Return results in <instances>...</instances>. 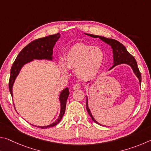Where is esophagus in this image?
<instances>
[{"instance_id": "34e87169", "label": "esophagus", "mask_w": 151, "mask_h": 151, "mask_svg": "<svg viewBox=\"0 0 151 151\" xmlns=\"http://www.w3.org/2000/svg\"><path fill=\"white\" fill-rule=\"evenodd\" d=\"M81 87V86L80 84H79V83H76V84H75V85H74L73 89H74V90H76V89L80 88Z\"/></svg>"}]
</instances>
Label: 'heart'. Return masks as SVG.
Segmentation results:
<instances>
[{"label":"heart","mask_w":151,"mask_h":151,"mask_svg":"<svg viewBox=\"0 0 151 151\" xmlns=\"http://www.w3.org/2000/svg\"><path fill=\"white\" fill-rule=\"evenodd\" d=\"M105 60L104 51L101 48L84 44H78L70 48L65 57V64L69 69L76 70L78 78L83 80L93 78L100 70ZM62 72L68 71L63 64Z\"/></svg>","instance_id":"1"}]
</instances>
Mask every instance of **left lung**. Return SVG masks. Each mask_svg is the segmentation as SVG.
Wrapping results in <instances>:
<instances>
[{
    "label": "left lung",
    "instance_id": "obj_1",
    "mask_svg": "<svg viewBox=\"0 0 151 151\" xmlns=\"http://www.w3.org/2000/svg\"><path fill=\"white\" fill-rule=\"evenodd\" d=\"M88 36H90L91 37L93 38H99L101 40L105 42L107 44L111 45V48H112V51H113V58H114V65L110 68L109 70L112 69V68H114V66L121 64H127L131 66L132 69L133 70L134 73L136 75V76L138 77L140 82V84L141 83V75L139 71V68L137 66V63L135 58L132 55H131L130 53L128 52L127 48H125L124 46L121 44V42L117 41V40L112 39H107L106 37H101V36H97L94 35H90V34H86ZM86 110H87L88 113L89 115L91 116L92 120L94 121L96 123L100 124L98 122L95 121V119L93 118V115H92L91 112L90 111V109H88V99L86 96Z\"/></svg>",
    "mask_w": 151,
    "mask_h": 151
}]
</instances>
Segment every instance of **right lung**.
<instances>
[{
  "label": "right lung",
  "instance_id": "add662e5",
  "mask_svg": "<svg viewBox=\"0 0 151 151\" xmlns=\"http://www.w3.org/2000/svg\"><path fill=\"white\" fill-rule=\"evenodd\" d=\"M60 38V34L49 35L48 37L40 39H36L30 42L23 49H22L19 54L18 55L16 60L12 64V66L11 69V76H10L9 88L11 96H13L12 94V86L14 83L17 75L20 73L21 68L25 64L33 60V59H47V60H52V49L55 45L56 42ZM69 95V91L68 88L61 92L59 96V101L60 103V115L58 119L52 124L45 127H38L41 129H46L54 127L59 122L63 116L65 114L66 109V101ZM37 127V126H35Z\"/></svg>",
  "mask_w": 151,
  "mask_h": 151
}]
</instances>
